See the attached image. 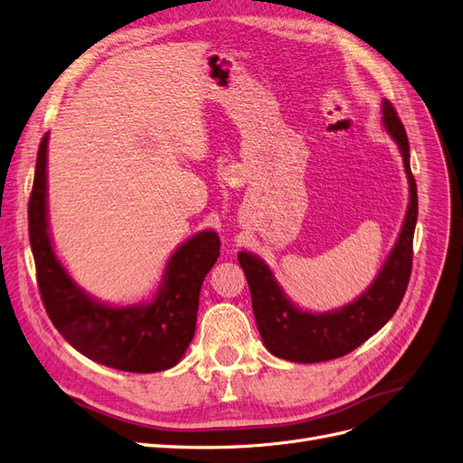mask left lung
I'll return each mask as SVG.
<instances>
[{
    "mask_svg": "<svg viewBox=\"0 0 463 463\" xmlns=\"http://www.w3.org/2000/svg\"><path fill=\"white\" fill-rule=\"evenodd\" d=\"M383 124L402 153L410 184V204L401 237L370 289L341 310L312 314L291 305L259 257L239 252L252 298V312L266 348L278 358L314 364L341 358L383 327L401 307L411 274L413 230L418 222V187L410 168V143L391 101H383Z\"/></svg>",
    "mask_w": 463,
    "mask_h": 463,
    "instance_id": "obj_1",
    "label": "left lung"
}]
</instances>
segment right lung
<instances>
[{"instance_id": "obj_1", "label": "right lung", "mask_w": 463, "mask_h": 463, "mask_svg": "<svg viewBox=\"0 0 463 463\" xmlns=\"http://www.w3.org/2000/svg\"><path fill=\"white\" fill-rule=\"evenodd\" d=\"M47 134L36 158L28 201V233L47 316L78 353L109 368L153 373L180 362L195 335L199 293L220 257L216 232H201L172 254L163 285L149 305L117 308L88 297L57 260L45 209Z\"/></svg>"}]
</instances>
